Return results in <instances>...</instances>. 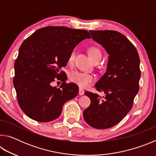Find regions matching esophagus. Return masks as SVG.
I'll return each mask as SVG.
<instances>
[{
    "label": "esophagus",
    "instance_id": "34e87169",
    "mask_svg": "<svg viewBox=\"0 0 156 156\" xmlns=\"http://www.w3.org/2000/svg\"><path fill=\"white\" fill-rule=\"evenodd\" d=\"M84 91L83 89H82L81 87L79 88V92H78L79 95H80V96H82V95H83V94H84Z\"/></svg>",
    "mask_w": 156,
    "mask_h": 156
}]
</instances>
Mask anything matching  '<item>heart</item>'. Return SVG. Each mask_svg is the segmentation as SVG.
Wrapping results in <instances>:
<instances>
[{
    "mask_svg": "<svg viewBox=\"0 0 156 156\" xmlns=\"http://www.w3.org/2000/svg\"><path fill=\"white\" fill-rule=\"evenodd\" d=\"M89 54L91 59L93 60L94 62H98L102 58V51L99 47L96 46H92L89 48ZM76 56V50L73 49L69 54L68 58L69 63H72L75 59ZM70 80L77 84L81 87H86L92 81L94 80L93 76L89 73L81 72H73L69 75Z\"/></svg>",
    "mask_w": 156,
    "mask_h": 156,
    "instance_id": "heart-1",
    "label": "heart"
}]
</instances>
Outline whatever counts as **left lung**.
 <instances>
[{"mask_svg":"<svg viewBox=\"0 0 156 156\" xmlns=\"http://www.w3.org/2000/svg\"><path fill=\"white\" fill-rule=\"evenodd\" d=\"M92 38L102 44L109 54L106 73L95 84L104 93L85 91L91 100L83 117L89 125L96 129H109L120 122L133 107L139 91L140 78V58L135 46L120 32L113 30H90Z\"/></svg>","mask_w":156,"mask_h":156,"instance_id":"left-lung-1","label":"left lung"}]
</instances>
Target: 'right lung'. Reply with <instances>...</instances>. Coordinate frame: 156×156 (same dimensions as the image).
<instances>
[{"label": "right lung", "instance_id": "obj_1", "mask_svg": "<svg viewBox=\"0 0 156 156\" xmlns=\"http://www.w3.org/2000/svg\"><path fill=\"white\" fill-rule=\"evenodd\" d=\"M85 38L88 31L62 26L41 28L23 41L14 62L13 83L21 109L40 122L56 119L66 102L78 94L76 84L66 83L61 68L67 64L69 54ZM62 82L58 88L51 83Z\"/></svg>", "mask_w": 156, "mask_h": 156}]
</instances>
